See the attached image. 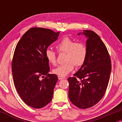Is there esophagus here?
Masks as SVG:
<instances>
[{
	"label": "esophagus",
	"mask_w": 122,
	"mask_h": 122,
	"mask_svg": "<svg viewBox=\"0 0 122 122\" xmlns=\"http://www.w3.org/2000/svg\"><path fill=\"white\" fill-rule=\"evenodd\" d=\"M58 78L59 80H62V79H65V77H64L61 76H58Z\"/></svg>",
	"instance_id": "esophagus-1"
}]
</instances>
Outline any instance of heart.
<instances>
[{"label": "heart", "instance_id": "b5f03b06", "mask_svg": "<svg viewBox=\"0 0 122 122\" xmlns=\"http://www.w3.org/2000/svg\"><path fill=\"white\" fill-rule=\"evenodd\" d=\"M59 53H65L64 57L65 62L58 65L53 70L56 75L65 76L71 72L75 68L80 67L86 61L88 49L84 43L78 42L69 37H64L57 43L56 46ZM45 57L47 61L51 65H55L57 62L56 53L50 49L45 51Z\"/></svg>", "mask_w": 122, "mask_h": 122}]
</instances>
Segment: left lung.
<instances>
[{"label": "left lung", "mask_w": 122, "mask_h": 122, "mask_svg": "<svg viewBox=\"0 0 122 122\" xmlns=\"http://www.w3.org/2000/svg\"><path fill=\"white\" fill-rule=\"evenodd\" d=\"M82 34L88 38L87 57L74 76L68 79V95L75 106L86 109L97 104L104 95L111 71V61L107 47L97 34L91 30H84Z\"/></svg>", "instance_id": "obj_1"}]
</instances>
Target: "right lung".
<instances>
[{
    "mask_svg": "<svg viewBox=\"0 0 122 122\" xmlns=\"http://www.w3.org/2000/svg\"><path fill=\"white\" fill-rule=\"evenodd\" d=\"M59 34L51 29L31 28L15 47L11 68L15 87L22 100L34 108L45 107L52 99L58 77L49 73L45 51Z\"/></svg>",
    "mask_w": 122,
    "mask_h": 122,
    "instance_id": "add662e5",
    "label": "right lung"
}]
</instances>
